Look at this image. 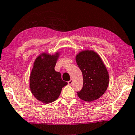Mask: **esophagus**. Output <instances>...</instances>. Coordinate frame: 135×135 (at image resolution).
I'll return each instance as SVG.
<instances>
[{"instance_id":"obj_1","label":"esophagus","mask_w":135,"mask_h":135,"mask_svg":"<svg viewBox=\"0 0 135 135\" xmlns=\"http://www.w3.org/2000/svg\"><path fill=\"white\" fill-rule=\"evenodd\" d=\"M72 82H73V80H72V79L70 80L69 81H68V84H72Z\"/></svg>"}]
</instances>
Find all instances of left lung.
Wrapping results in <instances>:
<instances>
[{
	"instance_id": "obj_1",
	"label": "left lung",
	"mask_w": 135,
	"mask_h": 135,
	"mask_svg": "<svg viewBox=\"0 0 135 135\" xmlns=\"http://www.w3.org/2000/svg\"><path fill=\"white\" fill-rule=\"evenodd\" d=\"M76 64L81 70L83 86L77 92L81 99L92 101L104 94L109 85V74L102 60L94 51H84L76 56Z\"/></svg>"
}]
</instances>
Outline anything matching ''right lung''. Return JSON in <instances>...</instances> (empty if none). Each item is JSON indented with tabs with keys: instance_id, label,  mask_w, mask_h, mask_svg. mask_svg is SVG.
<instances>
[{
	"instance_id": "obj_1",
	"label": "right lung",
	"mask_w": 135,
	"mask_h": 135,
	"mask_svg": "<svg viewBox=\"0 0 135 135\" xmlns=\"http://www.w3.org/2000/svg\"><path fill=\"white\" fill-rule=\"evenodd\" d=\"M43 56V59L41 58ZM59 54L50 55L43 54L37 58L30 75V89L34 96L44 103L55 101L61 89L68 83L61 79V75L54 68Z\"/></svg>"
}]
</instances>
